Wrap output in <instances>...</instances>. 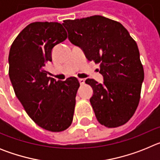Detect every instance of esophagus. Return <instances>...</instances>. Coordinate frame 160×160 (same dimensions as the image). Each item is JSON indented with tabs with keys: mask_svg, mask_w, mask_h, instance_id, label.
Instances as JSON below:
<instances>
[{
	"mask_svg": "<svg viewBox=\"0 0 160 160\" xmlns=\"http://www.w3.org/2000/svg\"><path fill=\"white\" fill-rule=\"evenodd\" d=\"M78 81L81 85H83L85 83V79H83V78H78Z\"/></svg>",
	"mask_w": 160,
	"mask_h": 160,
	"instance_id": "obj_1",
	"label": "esophagus"
}]
</instances>
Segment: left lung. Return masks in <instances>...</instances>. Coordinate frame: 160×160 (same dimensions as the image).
Listing matches in <instances>:
<instances>
[{
    "instance_id": "obj_1",
    "label": "left lung",
    "mask_w": 160,
    "mask_h": 160,
    "mask_svg": "<svg viewBox=\"0 0 160 160\" xmlns=\"http://www.w3.org/2000/svg\"><path fill=\"white\" fill-rule=\"evenodd\" d=\"M63 22L70 42L99 64L103 83L86 80L94 91L90 102L96 118L107 128L123 125L138 107L144 79L136 42L122 24L99 15Z\"/></svg>"
}]
</instances>
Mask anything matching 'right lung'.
Instances as JSON below:
<instances>
[{"label": "right lung", "instance_id": "1", "mask_svg": "<svg viewBox=\"0 0 160 160\" xmlns=\"http://www.w3.org/2000/svg\"><path fill=\"white\" fill-rule=\"evenodd\" d=\"M66 38L62 24L33 22L15 38L8 55V75L15 94L32 121L53 132L71 125L80 86L75 77L56 81L45 70L52 62L53 48Z\"/></svg>", "mask_w": 160, "mask_h": 160}]
</instances>
